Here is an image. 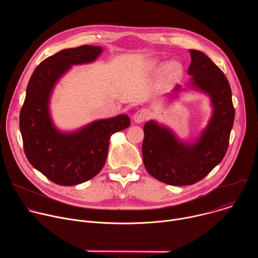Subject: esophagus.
<instances>
[{"mask_svg":"<svg viewBox=\"0 0 258 258\" xmlns=\"http://www.w3.org/2000/svg\"><path fill=\"white\" fill-rule=\"evenodd\" d=\"M148 117V111H147L146 109H140L138 110V111L134 114L133 118H134V121L137 122V123H141L143 121L146 120V118Z\"/></svg>","mask_w":258,"mask_h":258,"instance_id":"obj_1","label":"esophagus"}]
</instances>
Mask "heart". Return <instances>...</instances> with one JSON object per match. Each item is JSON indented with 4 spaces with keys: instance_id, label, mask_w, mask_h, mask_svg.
Returning <instances> with one entry per match:
<instances>
[{
    "instance_id": "1",
    "label": "heart",
    "mask_w": 258,
    "mask_h": 258,
    "mask_svg": "<svg viewBox=\"0 0 258 258\" xmlns=\"http://www.w3.org/2000/svg\"><path fill=\"white\" fill-rule=\"evenodd\" d=\"M181 73V66L176 62H169L162 66L161 76L165 79H175Z\"/></svg>"
}]
</instances>
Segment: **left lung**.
I'll return each mask as SVG.
<instances>
[{
    "label": "left lung",
    "mask_w": 258,
    "mask_h": 258,
    "mask_svg": "<svg viewBox=\"0 0 258 258\" xmlns=\"http://www.w3.org/2000/svg\"><path fill=\"white\" fill-rule=\"evenodd\" d=\"M190 54L192 86L207 93L213 105V115L202 137L186 145L155 121L144 125V165L152 176L171 186L193 185L223 160L235 119L232 91L224 72L204 53L190 50ZM178 89L176 86L175 91Z\"/></svg>",
    "instance_id": "8db88e82"
}]
</instances>
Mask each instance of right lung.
Wrapping results in <instances>:
<instances>
[{"instance_id":"1","label":"right lung","mask_w":258,"mask_h":258,"mask_svg":"<svg viewBox=\"0 0 258 258\" xmlns=\"http://www.w3.org/2000/svg\"><path fill=\"white\" fill-rule=\"evenodd\" d=\"M98 46L62 50L46 58L33 71L20 110L19 127L29 163L60 186H75L97 175L103 168L109 140L131 125L126 115L97 120L73 134L58 132L49 115L53 87L71 65L94 61Z\"/></svg>"}]
</instances>
